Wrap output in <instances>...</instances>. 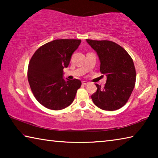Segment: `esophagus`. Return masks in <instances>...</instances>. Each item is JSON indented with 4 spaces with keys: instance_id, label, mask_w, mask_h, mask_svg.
<instances>
[{
    "instance_id": "obj_1",
    "label": "esophagus",
    "mask_w": 158,
    "mask_h": 158,
    "mask_svg": "<svg viewBox=\"0 0 158 158\" xmlns=\"http://www.w3.org/2000/svg\"><path fill=\"white\" fill-rule=\"evenodd\" d=\"M89 84V82H87L86 81H82V84H84V85H86V84Z\"/></svg>"
}]
</instances>
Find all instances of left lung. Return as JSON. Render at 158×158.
Listing matches in <instances>:
<instances>
[{
  "label": "left lung",
  "instance_id": "left-lung-1",
  "mask_svg": "<svg viewBox=\"0 0 158 158\" xmlns=\"http://www.w3.org/2000/svg\"><path fill=\"white\" fill-rule=\"evenodd\" d=\"M86 42L98 53L102 74L106 76L105 87L96 84L97 91L91 95L95 105L106 111L117 110L130 98L136 81L133 60L123 48L109 40Z\"/></svg>",
  "mask_w": 158,
  "mask_h": 158
}]
</instances>
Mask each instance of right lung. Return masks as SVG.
<instances>
[{"mask_svg": "<svg viewBox=\"0 0 158 158\" xmlns=\"http://www.w3.org/2000/svg\"><path fill=\"white\" fill-rule=\"evenodd\" d=\"M80 40H55L42 45L34 53L28 64V80L36 100L45 107L60 110L73 103L80 80L63 79L71 56Z\"/></svg>", "mask_w": 158, "mask_h": 158, "instance_id": "right-lung-1", "label": "right lung"}]
</instances>
